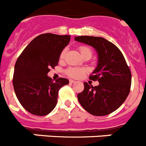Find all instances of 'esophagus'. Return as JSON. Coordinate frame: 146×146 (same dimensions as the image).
<instances>
[{"label":"esophagus","mask_w":146,"mask_h":146,"mask_svg":"<svg viewBox=\"0 0 146 146\" xmlns=\"http://www.w3.org/2000/svg\"><path fill=\"white\" fill-rule=\"evenodd\" d=\"M69 82H70V83H74V82H76V81L73 80H69Z\"/></svg>","instance_id":"obj_1"}]
</instances>
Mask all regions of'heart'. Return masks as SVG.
<instances>
[{"label": "heart", "instance_id": "b5f03b06", "mask_svg": "<svg viewBox=\"0 0 146 146\" xmlns=\"http://www.w3.org/2000/svg\"><path fill=\"white\" fill-rule=\"evenodd\" d=\"M66 48L64 49V50H62L60 54V60H63L64 58L66 53ZM80 53L82 57L86 55H91V53H92L91 49L87 47H85V46H82V47H80ZM85 72H86V69H83V68H80V67H69V69H67L66 74L69 76H70V77H73V78H80V77H81L83 75Z\"/></svg>", "mask_w": 146, "mask_h": 146}]
</instances>
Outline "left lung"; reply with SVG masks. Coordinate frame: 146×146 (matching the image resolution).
<instances>
[{
	"label": "left lung",
	"instance_id": "1",
	"mask_svg": "<svg viewBox=\"0 0 146 146\" xmlns=\"http://www.w3.org/2000/svg\"><path fill=\"white\" fill-rule=\"evenodd\" d=\"M76 42L94 47L98 62L90 79L98 80L93 87L84 82V90L77 95L78 101L89 113L102 116L116 110L124 102L130 91L131 74L119 49L102 37L80 36Z\"/></svg>",
	"mask_w": 146,
	"mask_h": 146
}]
</instances>
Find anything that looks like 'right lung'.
<instances>
[{"label":"right lung","instance_id":"obj_1","mask_svg":"<svg viewBox=\"0 0 146 146\" xmlns=\"http://www.w3.org/2000/svg\"><path fill=\"white\" fill-rule=\"evenodd\" d=\"M69 35L44 33L33 38L15 66L13 86L16 96L27 111L36 115L49 114L57 104L58 91L69 84L60 77L53 82L47 76L58 64L61 51L70 42Z\"/></svg>","mask_w":146,"mask_h":146}]
</instances>
